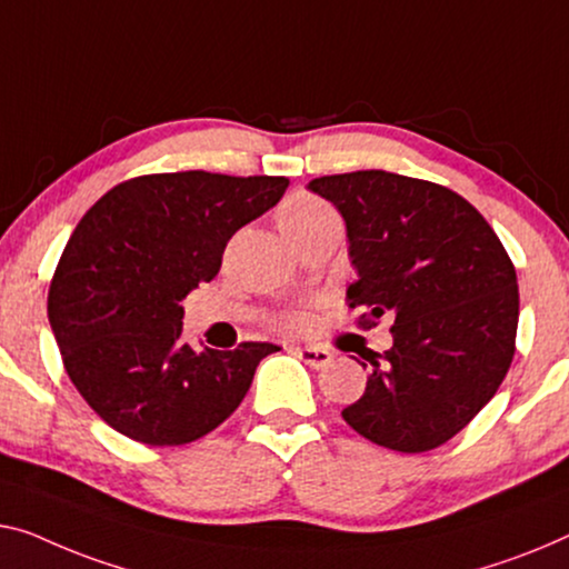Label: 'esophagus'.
Wrapping results in <instances>:
<instances>
[{"label":"esophagus","instance_id":"esophagus-1","mask_svg":"<svg viewBox=\"0 0 569 569\" xmlns=\"http://www.w3.org/2000/svg\"><path fill=\"white\" fill-rule=\"evenodd\" d=\"M293 352L299 355V360L307 362V366H309V368H313V370L327 368L329 362H332V352L321 350V347H296Z\"/></svg>","mask_w":569,"mask_h":569}]
</instances>
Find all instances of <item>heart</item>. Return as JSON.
Wrapping results in <instances>:
<instances>
[{
	"instance_id": "1",
	"label": "heart",
	"mask_w": 569,
	"mask_h": 569,
	"mask_svg": "<svg viewBox=\"0 0 569 569\" xmlns=\"http://www.w3.org/2000/svg\"><path fill=\"white\" fill-rule=\"evenodd\" d=\"M329 211H332V207L319 197H313V193H293V197L286 199L283 207L278 209V227H281L283 234H291L296 230H301V227L311 224L313 219L329 214ZM303 321H307L303 313H288L286 327L299 329L303 327Z\"/></svg>"
}]
</instances>
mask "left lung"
I'll return each instance as SVG.
<instances>
[{
    "instance_id": "obj_1",
    "label": "left lung",
    "mask_w": 569,
    "mask_h": 569,
    "mask_svg": "<svg viewBox=\"0 0 569 569\" xmlns=\"http://www.w3.org/2000/svg\"><path fill=\"white\" fill-rule=\"evenodd\" d=\"M309 189L347 224L358 325L393 317V347L368 355L366 393L342 419L396 452H429L468 427L511 368L516 268L478 209L447 186L388 171L321 176ZM366 368V362H360Z\"/></svg>"
}]
</instances>
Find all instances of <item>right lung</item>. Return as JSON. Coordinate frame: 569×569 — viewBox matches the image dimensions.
I'll return each instance as SVG.
<instances>
[{
	"instance_id": "add662e5",
	"label": "right lung",
	"mask_w": 569,
	"mask_h": 569,
	"mask_svg": "<svg viewBox=\"0 0 569 569\" xmlns=\"http://www.w3.org/2000/svg\"><path fill=\"white\" fill-rule=\"evenodd\" d=\"M286 186V176L150 173L83 214L50 281L48 319L76 391L114 431L150 447L189 445L242 403L278 347L193 352L181 301L219 273L230 237Z\"/></svg>"
}]
</instances>
